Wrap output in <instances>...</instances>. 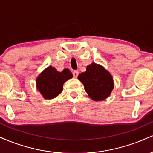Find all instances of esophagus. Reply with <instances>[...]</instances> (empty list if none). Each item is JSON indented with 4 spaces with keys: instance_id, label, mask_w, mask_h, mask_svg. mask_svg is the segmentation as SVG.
Returning <instances> with one entry per match:
<instances>
[{
    "instance_id": "34e87169",
    "label": "esophagus",
    "mask_w": 153,
    "mask_h": 153,
    "mask_svg": "<svg viewBox=\"0 0 153 153\" xmlns=\"http://www.w3.org/2000/svg\"><path fill=\"white\" fill-rule=\"evenodd\" d=\"M73 76H74V78H77V77H78V71H73Z\"/></svg>"
}]
</instances>
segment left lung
<instances>
[{
    "mask_svg": "<svg viewBox=\"0 0 153 153\" xmlns=\"http://www.w3.org/2000/svg\"><path fill=\"white\" fill-rule=\"evenodd\" d=\"M78 80L93 101H103L111 94L114 89V79L104 67L92 62L86 68V71L80 73Z\"/></svg>",
    "mask_w": 153,
    "mask_h": 153,
    "instance_id": "1",
    "label": "left lung"
}]
</instances>
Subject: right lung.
Listing matches in <instances>:
<instances>
[{"label": "right lung", "mask_w": 153, "mask_h": 153, "mask_svg": "<svg viewBox=\"0 0 153 153\" xmlns=\"http://www.w3.org/2000/svg\"><path fill=\"white\" fill-rule=\"evenodd\" d=\"M72 78L73 74L68 68L59 72L54 67L49 66L36 78V88L44 99H52L62 92L63 84Z\"/></svg>", "instance_id": "1"}]
</instances>
